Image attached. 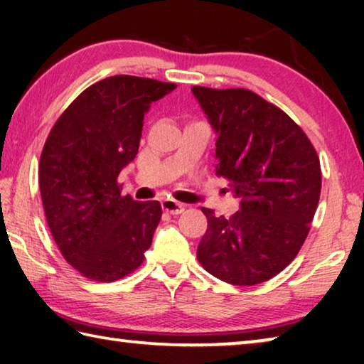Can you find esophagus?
<instances>
[{"mask_svg":"<svg viewBox=\"0 0 364 364\" xmlns=\"http://www.w3.org/2000/svg\"><path fill=\"white\" fill-rule=\"evenodd\" d=\"M162 208L167 213L180 215L184 210V204H181V202H176L173 199H164L162 200Z\"/></svg>","mask_w":364,"mask_h":364,"instance_id":"esophagus-1","label":"esophagus"}]
</instances>
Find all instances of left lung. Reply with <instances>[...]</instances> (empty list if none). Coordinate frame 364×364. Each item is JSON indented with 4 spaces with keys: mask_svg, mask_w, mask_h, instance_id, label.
Instances as JSON below:
<instances>
[{
    "mask_svg": "<svg viewBox=\"0 0 364 364\" xmlns=\"http://www.w3.org/2000/svg\"><path fill=\"white\" fill-rule=\"evenodd\" d=\"M191 91L217 134V173L241 199L231 218L202 208L208 225L197 260L228 284H260L305 242L321 193L319 159L297 123L252 91Z\"/></svg>",
    "mask_w": 364,
    "mask_h": 364,
    "instance_id": "8db88e82",
    "label": "left lung"
}]
</instances>
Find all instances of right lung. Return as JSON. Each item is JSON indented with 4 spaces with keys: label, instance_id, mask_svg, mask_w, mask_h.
<instances>
[{
    "label": "right lung",
    "instance_id": "obj_1",
    "mask_svg": "<svg viewBox=\"0 0 364 364\" xmlns=\"http://www.w3.org/2000/svg\"><path fill=\"white\" fill-rule=\"evenodd\" d=\"M175 88L109 77L85 90L49 133L40 159L43 207L59 250L86 278L120 279L151 247L162 207L122 196L117 178L136 157L151 104Z\"/></svg>",
    "mask_w": 364,
    "mask_h": 364
}]
</instances>
